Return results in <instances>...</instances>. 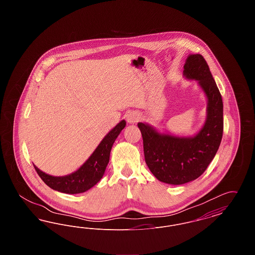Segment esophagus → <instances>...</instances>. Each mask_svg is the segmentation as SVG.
<instances>
[{"instance_id":"obj_1","label":"esophagus","mask_w":255,"mask_h":255,"mask_svg":"<svg viewBox=\"0 0 255 255\" xmlns=\"http://www.w3.org/2000/svg\"><path fill=\"white\" fill-rule=\"evenodd\" d=\"M126 120L128 123L130 124H134L136 122H138L140 120V115L138 112H135V111H132V112H129L126 116Z\"/></svg>"}]
</instances>
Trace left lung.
<instances>
[{
  "label": "left lung",
  "instance_id": "left-lung-1",
  "mask_svg": "<svg viewBox=\"0 0 255 255\" xmlns=\"http://www.w3.org/2000/svg\"><path fill=\"white\" fill-rule=\"evenodd\" d=\"M183 76L196 80L207 99L205 124L192 136L160 133L138 122L147 166L160 182L179 185L194 181L215 157L223 136V100L208 65L201 54H189Z\"/></svg>",
  "mask_w": 255,
  "mask_h": 255
}]
</instances>
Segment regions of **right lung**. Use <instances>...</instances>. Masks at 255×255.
<instances>
[{
  "mask_svg": "<svg viewBox=\"0 0 255 255\" xmlns=\"http://www.w3.org/2000/svg\"><path fill=\"white\" fill-rule=\"evenodd\" d=\"M126 125L125 121L117 124L107 133L90 158L76 170L66 176L55 177L41 171L34 164L39 177L51 189L66 194L83 193L101 180L109 163L110 153L116 138Z\"/></svg>",
  "mask_w": 255,
  "mask_h": 255,
  "instance_id": "add662e5",
  "label": "right lung"
}]
</instances>
